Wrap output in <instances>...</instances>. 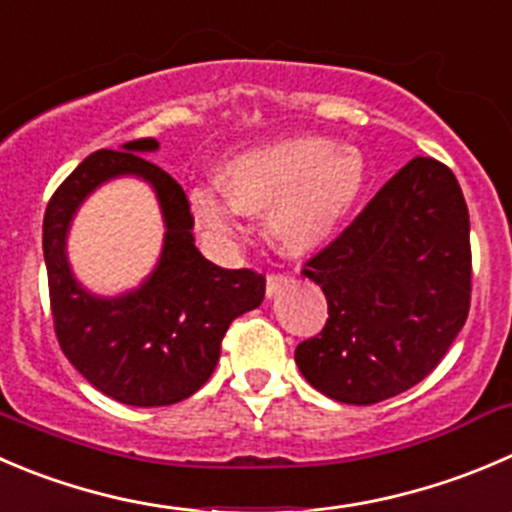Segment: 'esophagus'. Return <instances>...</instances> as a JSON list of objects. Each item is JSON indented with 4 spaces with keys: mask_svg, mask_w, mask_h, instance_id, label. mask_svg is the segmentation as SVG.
<instances>
[{
    "mask_svg": "<svg viewBox=\"0 0 512 512\" xmlns=\"http://www.w3.org/2000/svg\"><path fill=\"white\" fill-rule=\"evenodd\" d=\"M290 282H292L290 275H280V272H272V275H267V287H265L267 297L277 295V292H280L282 287L290 285Z\"/></svg>",
    "mask_w": 512,
    "mask_h": 512,
    "instance_id": "obj_1",
    "label": "esophagus"
}]
</instances>
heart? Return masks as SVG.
I'll list each match as a JSON object with an SVG mask.
<instances>
[{
  "label": "heart",
  "instance_id": "heart-1",
  "mask_svg": "<svg viewBox=\"0 0 512 512\" xmlns=\"http://www.w3.org/2000/svg\"><path fill=\"white\" fill-rule=\"evenodd\" d=\"M220 187L197 185L187 207L202 235L235 247L245 212H267V230L282 250L300 255L320 247L355 207L365 187V162L352 147L327 137H290L232 155L217 170Z\"/></svg>",
  "mask_w": 512,
  "mask_h": 512
}]
</instances>
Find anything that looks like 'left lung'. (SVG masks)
Instances as JSON below:
<instances>
[{"label":"left lung","mask_w":512,"mask_h":512,"mask_svg":"<svg viewBox=\"0 0 512 512\" xmlns=\"http://www.w3.org/2000/svg\"><path fill=\"white\" fill-rule=\"evenodd\" d=\"M470 217L453 172L415 157L305 262L327 322L295 362L347 405L395 398L435 370L470 310Z\"/></svg>","instance_id":"obj_1"}]
</instances>
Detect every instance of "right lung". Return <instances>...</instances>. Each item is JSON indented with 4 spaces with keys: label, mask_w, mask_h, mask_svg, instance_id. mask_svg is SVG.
Listing matches in <instances>:
<instances>
[{
    "label": "right lung",
    "mask_w": 512,
    "mask_h": 512,
    "mask_svg": "<svg viewBox=\"0 0 512 512\" xmlns=\"http://www.w3.org/2000/svg\"><path fill=\"white\" fill-rule=\"evenodd\" d=\"M160 142L145 137L122 150L92 152L49 200L42 247L54 332L84 380L135 408L180 403L210 380L227 327L260 307L265 277L225 270L205 260L192 237L187 195L162 167L142 155ZM140 176L156 190L166 220V245L153 275L132 293L99 298L71 275L66 232L78 205L114 176Z\"/></svg>",
    "instance_id": "right-lung-1"
}]
</instances>
